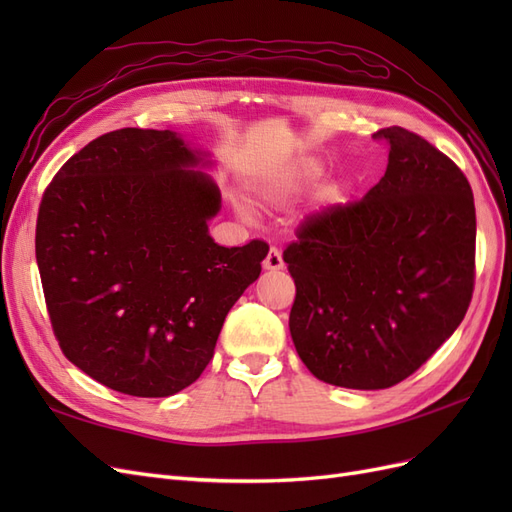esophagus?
I'll return each instance as SVG.
<instances>
[{
	"mask_svg": "<svg viewBox=\"0 0 512 512\" xmlns=\"http://www.w3.org/2000/svg\"><path fill=\"white\" fill-rule=\"evenodd\" d=\"M262 267H265L267 271H280L284 269V258H282V252L277 250V247H271L265 262H262Z\"/></svg>",
	"mask_w": 512,
	"mask_h": 512,
	"instance_id": "1",
	"label": "esophagus"
}]
</instances>
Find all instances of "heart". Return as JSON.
I'll list each match as a JSON object with an SVG mask.
<instances>
[{
    "label": "heart",
    "mask_w": 512,
    "mask_h": 512,
    "mask_svg": "<svg viewBox=\"0 0 512 512\" xmlns=\"http://www.w3.org/2000/svg\"><path fill=\"white\" fill-rule=\"evenodd\" d=\"M260 192H262V198H265L267 203L277 207V205L286 203V200L292 196V183L286 181V179H275V181L267 183Z\"/></svg>",
    "instance_id": "obj_1"
}]
</instances>
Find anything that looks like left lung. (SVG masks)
<instances>
[{"label": "left lung", "mask_w": 512, "mask_h": 512, "mask_svg": "<svg viewBox=\"0 0 512 512\" xmlns=\"http://www.w3.org/2000/svg\"><path fill=\"white\" fill-rule=\"evenodd\" d=\"M384 177L309 215L284 250L290 335L312 374L359 391L406 380L455 333L474 290L476 211L459 166L423 136L378 130Z\"/></svg>", "instance_id": "1"}]
</instances>
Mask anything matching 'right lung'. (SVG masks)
Instances as JSON below:
<instances>
[{
	"label": "right lung",
	"mask_w": 512,
	"mask_h": 512,
	"mask_svg": "<svg viewBox=\"0 0 512 512\" xmlns=\"http://www.w3.org/2000/svg\"><path fill=\"white\" fill-rule=\"evenodd\" d=\"M177 132L98 136L44 190L36 260L66 359L108 389L168 397L209 365L269 245H218L220 188Z\"/></svg>",
	"instance_id": "1"
}]
</instances>
